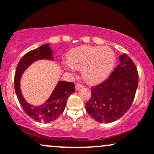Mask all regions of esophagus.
Masks as SVG:
<instances>
[{"mask_svg": "<svg viewBox=\"0 0 154 154\" xmlns=\"http://www.w3.org/2000/svg\"><path fill=\"white\" fill-rule=\"evenodd\" d=\"M82 87V85H80V84H76L75 85V89H76V91H77V90H79V89L80 88H81Z\"/></svg>", "mask_w": 154, "mask_h": 154, "instance_id": "obj_1", "label": "esophagus"}]
</instances>
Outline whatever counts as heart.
Masks as SVG:
<instances>
[{"label":"heart","mask_w":154,"mask_h":154,"mask_svg":"<svg viewBox=\"0 0 154 154\" xmlns=\"http://www.w3.org/2000/svg\"><path fill=\"white\" fill-rule=\"evenodd\" d=\"M114 64L115 54L109 47L82 46L69 52L63 66L72 74L82 68L84 79L90 83H97L110 74Z\"/></svg>","instance_id":"obj_1"}]
</instances>
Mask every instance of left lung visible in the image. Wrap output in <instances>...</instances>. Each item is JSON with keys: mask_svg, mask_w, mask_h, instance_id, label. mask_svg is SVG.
Instances as JSON below:
<instances>
[{"mask_svg": "<svg viewBox=\"0 0 154 154\" xmlns=\"http://www.w3.org/2000/svg\"><path fill=\"white\" fill-rule=\"evenodd\" d=\"M119 65L109 77L91 88L86 102L88 113L100 123L113 122L129 110L138 86V73L134 62L126 54L119 56Z\"/></svg>", "mask_w": 154, "mask_h": 154, "instance_id": "obj_1", "label": "left lung"}]
</instances>
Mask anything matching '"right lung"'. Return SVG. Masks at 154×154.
<instances>
[{
  "instance_id": "1",
  "label": "right lung",
  "mask_w": 154,
  "mask_h": 154,
  "mask_svg": "<svg viewBox=\"0 0 154 154\" xmlns=\"http://www.w3.org/2000/svg\"><path fill=\"white\" fill-rule=\"evenodd\" d=\"M50 44L42 45L36 50L27 52L17 64L14 75V89L23 110L28 116L38 122L49 123L57 119L63 112L68 98L75 92L73 82L58 81L50 97L41 105H32L23 97L20 88V80L25 71L31 64L39 60L55 61L54 52Z\"/></svg>"
}]
</instances>
